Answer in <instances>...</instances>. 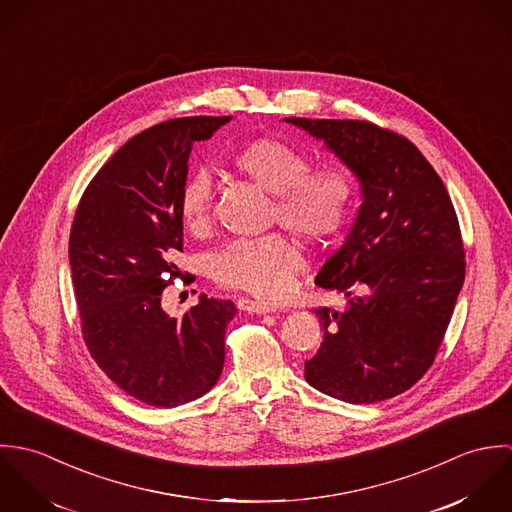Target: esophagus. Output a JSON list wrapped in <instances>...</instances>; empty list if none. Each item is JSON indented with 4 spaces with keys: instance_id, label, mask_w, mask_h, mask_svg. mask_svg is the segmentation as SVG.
<instances>
[{
    "instance_id": "34e87169",
    "label": "esophagus",
    "mask_w": 512,
    "mask_h": 512,
    "mask_svg": "<svg viewBox=\"0 0 512 512\" xmlns=\"http://www.w3.org/2000/svg\"><path fill=\"white\" fill-rule=\"evenodd\" d=\"M238 309L240 311H248V313H274L278 311L274 305L270 303H262V301H254V299H248V297H242L238 299Z\"/></svg>"
}]
</instances>
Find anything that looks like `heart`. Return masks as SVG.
I'll list each match as a JSON object with an SVG mask.
<instances>
[{
  "label": "heart",
  "mask_w": 512,
  "mask_h": 512,
  "mask_svg": "<svg viewBox=\"0 0 512 512\" xmlns=\"http://www.w3.org/2000/svg\"><path fill=\"white\" fill-rule=\"evenodd\" d=\"M236 173L272 195V220L293 234L323 242L337 234L355 205L353 175L341 165L309 169L307 155L272 136L248 140L232 151ZM213 179L207 171L191 173L177 193V213L189 232H203L211 220ZM303 258L297 244L282 234L232 240L211 258V274L226 288L264 299H278L292 288Z\"/></svg>",
  "instance_id": "b5f03b06"
}]
</instances>
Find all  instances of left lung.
<instances>
[{
  "instance_id": "left-lung-1",
  "label": "left lung",
  "mask_w": 512,
  "mask_h": 512,
  "mask_svg": "<svg viewBox=\"0 0 512 512\" xmlns=\"http://www.w3.org/2000/svg\"><path fill=\"white\" fill-rule=\"evenodd\" d=\"M284 122L357 177L361 207L315 284L349 297L315 309L323 331L305 380L351 404L402 394L432 366L465 278L463 242L443 181L406 138L361 120Z\"/></svg>"
}]
</instances>
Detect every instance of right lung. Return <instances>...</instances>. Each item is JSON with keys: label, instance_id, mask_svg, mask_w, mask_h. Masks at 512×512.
<instances>
[{"label": "right lung", "instance_id": "obj_1", "mask_svg": "<svg viewBox=\"0 0 512 512\" xmlns=\"http://www.w3.org/2000/svg\"><path fill=\"white\" fill-rule=\"evenodd\" d=\"M230 116L161 122L120 147L86 187L74 215L69 260L84 343L108 378L157 408L207 394L224 365V333L236 315L230 299L205 293L181 319L161 293L183 274L177 193L195 142Z\"/></svg>", "mask_w": 512, "mask_h": 512}]
</instances>
